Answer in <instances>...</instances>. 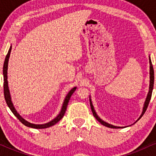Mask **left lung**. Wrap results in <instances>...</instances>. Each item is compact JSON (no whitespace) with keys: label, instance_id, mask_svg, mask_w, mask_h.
<instances>
[{"label":"left lung","instance_id":"1","mask_svg":"<svg viewBox=\"0 0 156 156\" xmlns=\"http://www.w3.org/2000/svg\"><path fill=\"white\" fill-rule=\"evenodd\" d=\"M149 62H150V87H149V92H148L147 96V98H146V100H145V102H144V107H143L142 113H141V116H140V117H139V119H137V121L139 120V119H140V118H141V117H142L143 114H144V113H145L147 108L148 105H149V103H150V99H151L152 92H153V85H154V69H153V64H152L151 59H150V57H149ZM89 102H90V106H91V109H92V112L93 115H94V117L96 118L97 120L99 122H101L102 125H104V126L108 127V128H125V127L114 126V125H111V124H108V123L105 122H104L103 120H102L101 118L98 117V114H96L95 111H94V107H93L92 101H91V98H89ZM137 121H136V122H137Z\"/></svg>","mask_w":156,"mask_h":156}]
</instances>
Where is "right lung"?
Returning a JSON list of instances; mask_svg holds the SVG:
<instances>
[{
	"instance_id": "add662e5",
	"label": "right lung",
	"mask_w": 156,
	"mask_h": 156,
	"mask_svg": "<svg viewBox=\"0 0 156 156\" xmlns=\"http://www.w3.org/2000/svg\"><path fill=\"white\" fill-rule=\"evenodd\" d=\"M11 51H12V45L10 46L9 50L8 53H7L6 58H5L4 61V64H3V93H4V98L5 100H6V102L8 105L9 108H10V110L12 111V112L15 114V116L17 119H19L21 122L23 123V125H25L27 127H29V128H37V129H42V128H49V127L53 126L55 124H56L58 121H60L61 119H62V117H64V113L66 112V109H67L68 103H69V99H70V97L72 96V94H73V92L76 91V87H74L68 92V94L66 96L65 99H64L63 105H62V109H61V112L56 117L54 118L53 120H51L49 122L45 123V124H42V125H37V124H33V123L28 122V121H26V119H24L23 118L21 117L20 115L17 113V111L15 107H14L13 103H12V98H11V95H10V92H9V86H8V80H7V69H8V63H9V58L10 56V53H11Z\"/></svg>"
}]
</instances>
